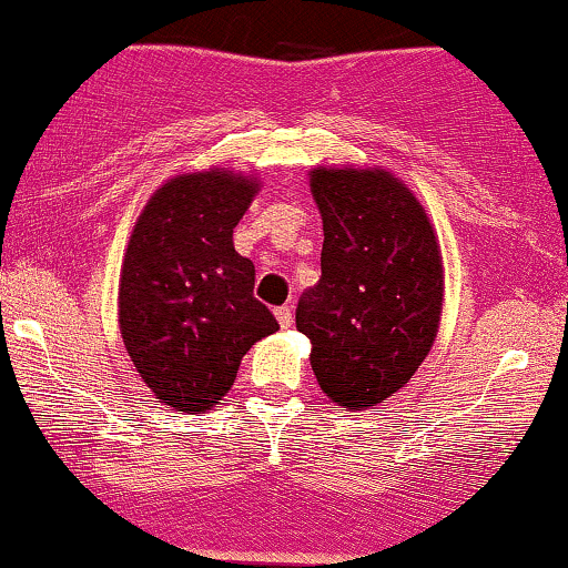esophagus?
Listing matches in <instances>:
<instances>
[{
  "label": "esophagus",
  "instance_id": "34e87169",
  "mask_svg": "<svg viewBox=\"0 0 568 568\" xmlns=\"http://www.w3.org/2000/svg\"><path fill=\"white\" fill-rule=\"evenodd\" d=\"M276 321H278V325H282V328H290V325L294 323V313H292V307H290V305L276 307Z\"/></svg>",
  "mask_w": 568,
  "mask_h": 568
}]
</instances>
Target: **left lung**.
I'll return each mask as SVG.
<instances>
[{"label": "left lung", "instance_id": "1", "mask_svg": "<svg viewBox=\"0 0 568 568\" xmlns=\"http://www.w3.org/2000/svg\"><path fill=\"white\" fill-rule=\"evenodd\" d=\"M323 216L321 282L302 292L297 331L323 393L346 408L390 398L439 328L442 258L429 216L385 170H313Z\"/></svg>", "mask_w": 568, "mask_h": 568}]
</instances>
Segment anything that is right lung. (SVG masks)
Here are the masks:
<instances>
[{
  "mask_svg": "<svg viewBox=\"0 0 568 568\" xmlns=\"http://www.w3.org/2000/svg\"><path fill=\"white\" fill-rule=\"evenodd\" d=\"M255 189L227 170L173 178L131 232L119 286L121 336L165 406L212 408L235 383L247 348L278 331L253 297V261L232 245Z\"/></svg>",
  "mask_w": 568,
  "mask_h": 568,
  "instance_id": "add662e5",
  "label": "right lung"
}]
</instances>
